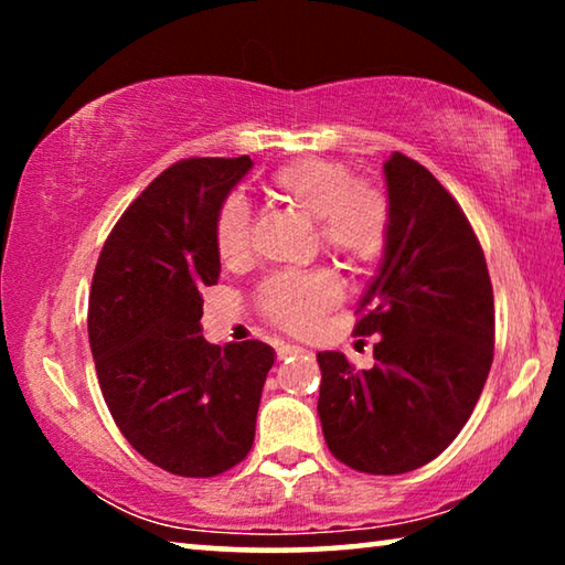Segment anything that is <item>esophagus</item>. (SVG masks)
I'll use <instances>...</instances> for the list:
<instances>
[{
	"instance_id": "1",
	"label": "esophagus",
	"mask_w": 565,
	"mask_h": 565,
	"mask_svg": "<svg viewBox=\"0 0 565 565\" xmlns=\"http://www.w3.org/2000/svg\"><path fill=\"white\" fill-rule=\"evenodd\" d=\"M303 349L301 347H296V343H276V356L279 359H286V356H291V353H301Z\"/></svg>"
}]
</instances>
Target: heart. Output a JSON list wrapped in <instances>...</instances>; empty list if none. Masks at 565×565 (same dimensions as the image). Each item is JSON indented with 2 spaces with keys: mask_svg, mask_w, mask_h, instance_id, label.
<instances>
[{
  "mask_svg": "<svg viewBox=\"0 0 565 565\" xmlns=\"http://www.w3.org/2000/svg\"><path fill=\"white\" fill-rule=\"evenodd\" d=\"M269 191L286 206L313 216L321 246L349 266L376 262L391 236V202L369 179H351L349 167L329 159H301L276 171ZM216 252L224 262H242L252 246V209L228 196L214 222ZM341 286L333 274L279 271L262 284L259 303L276 327L306 331L323 311L337 306Z\"/></svg>",
  "mask_w": 565,
  "mask_h": 565,
  "instance_id": "heart-1",
  "label": "heart"
}]
</instances>
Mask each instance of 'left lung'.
I'll return each instance as SVG.
<instances>
[{
	"label": "left lung",
	"instance_id": "obj_1",
	"mask_svg": "<svg viewBox=\"0 0 565 565\" xmlns=\"http://www.w3.org/2000/svg\"><path fill=\"white\" fill-rule=\"evenodd\" d=\"M391 236L359 301L356 337L379 333L376 363L317 353L329 451L353 471L408 473L466 426L493 361V289L483 248L431 171L394 151L384 164Z\"/></svg>",
	"mask_w": 565,
	"mask_h": 565
}]
</instances>
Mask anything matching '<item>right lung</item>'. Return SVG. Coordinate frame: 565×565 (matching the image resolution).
<instances>
[{
    "instance_id": "add662e5",
    "label": "right lung",
    "mask_w": 565,
    "mask_h": 565,
    "mask_svg": "<svg viewBox=\"0 0 565 565\" xmlns=\"http://www.w3.org/2000/svg\"><path fill=\"white\" fill-rule=\"evenodd\" d=\"M252 159H184L134 199L99 254L89 347L114 424L164 471L212 478L254 446L274 349L202 337L204 286L222 271L218 206Z\"/></svg>"
}]
</instances>
